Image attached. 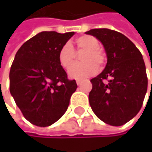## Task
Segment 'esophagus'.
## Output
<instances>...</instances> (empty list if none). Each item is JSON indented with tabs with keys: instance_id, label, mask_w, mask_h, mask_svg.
I'll return each instance as SVG.
<instances>
[{
	"instance_id": "obj_1",
	"label": "esophagus",
	"mask_w": 152,
	"mask_h": 152,
	"mask_svg": "<svg viewBox=\"0 0 152 152\" xmlns=\"http://www.w3.org/2000/svg\"><path fill=\"white\" fill-rule=\"evenodd\" d=\"M77 86H81L82 81H81V80H77Z\"/></svg>"
}]
</instances>
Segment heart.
Masks as SVG:
<instances>
[{
    "label": "heart",
    "instance_id": "b5f03b06",
    "mask_svg": "<svg viewBox=\"0 0 152 152\" xmlns=\"http://www.w3.org/2000/svg\"><path fill=\"white\" fill-rule=\"evenodd\" d=\"M75 51L83 52L80 59L82 64L73 65L68 70V77L72 79H85L93 75L106 62L105 52L99 47L98 40L91 35H83L75 42ZM75 59V52L70 44H65L58 52L60 66L68 69Z\"/></svg>",
    "mask_w": 152,
    "mask_h": 152
}]
</instances>
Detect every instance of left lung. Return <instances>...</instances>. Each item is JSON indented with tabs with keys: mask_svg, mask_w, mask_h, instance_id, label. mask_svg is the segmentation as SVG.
<instances>
[{
	"mask_svg": "<svg viewBox=\"0 0 152 152\" xmlns=\"http://www.w3.org/2000/svg\"><path fill=\"white\" fill-rule=\"evenodd\" d=\"M86 34L103 45L107 58L102 73L92 78L89 104L96 116L111 126H121L141 108L148 88L142 55L131 41L117 31L92 29ZM105 79H108L107 84Z\"/></svg>",
	"mask_w": 152,
	"mask_h": 152,
	"instance_id": "8db88e82",
	"label": "left lung"
}]
</instances>
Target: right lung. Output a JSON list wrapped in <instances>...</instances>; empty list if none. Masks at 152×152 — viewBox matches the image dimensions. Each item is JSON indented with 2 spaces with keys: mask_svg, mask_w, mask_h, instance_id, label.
Wrapping results in <instances>:
<instances>
[{
  "mask_svg": "<svg viewBox=\"0 0 152 152\" xmlns=\"http://www.w3.org/2000/svg\"><path fill=\"white\" fill-rule=\"evenodd\" d=\"M75 34L41 32L15 55L10 70V92L24 118L38 127L56 122L66 111L75 80H69L58 52Z\"/></svg>",
  "mask_w": 152,
  "mask_h": 152,
  "instance_id": "add662e5",
  "label": "right lung"
}]
</instances>
